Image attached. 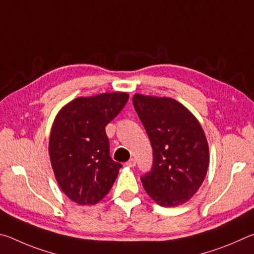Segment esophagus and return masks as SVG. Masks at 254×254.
<instances>
[{
	"mask_svg": "<svg viewBox=\"0 0 254 254\" xmlns=\"http://www.w3.org/2000/svg\"><path fill=\"white\" fill-rule=\"evenodd\" d=\"M135 165H136V161H135V159H133V158H131L130 160L127 162V167H131V168H132V167H134Z\"/></svg>",
	"mask_w": 254,
	"mask_h": 254,
	"instance_id": "obj_1",
	"label": "esophagus"
}]
</instances>
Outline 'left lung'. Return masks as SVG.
Masks as SVG:
<instances>
[{"label": "left lung", "instance_id": "1", "mask_svg": "<svg viewBox=\"0 0 254 254\" xmlns=\"http://www.w3.org/2000/svg\"><path fill=\"white\" fill-rule=\"evenodd\" d=\"M153 151L151 170L141 177L148 195L163 207L191 198L208 168V143L199 122L186 107L168 97L132 98Z\"/></svg>", "mask_w": 254, "mask_h": 254}]
</instances>
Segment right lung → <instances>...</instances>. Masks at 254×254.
Segmentation results:
<instances>
[{"instance_id":"add662e5","label":"right lung","mask_w":254,"mask_h":254,"mask_svg":"<svg viewBox=\"0 0 254 254\" xmlns=\"http://www.w3.org/2000/svg\"><path fill=\"white\" fill-rule=\"evenodd\" d=\"M127 100V93L78 97L56 117L49 139L51 166L59 187L77 204L98 203L118 177L122 165L110 156L105 127Z\"/></svg>"}]
</instances>
